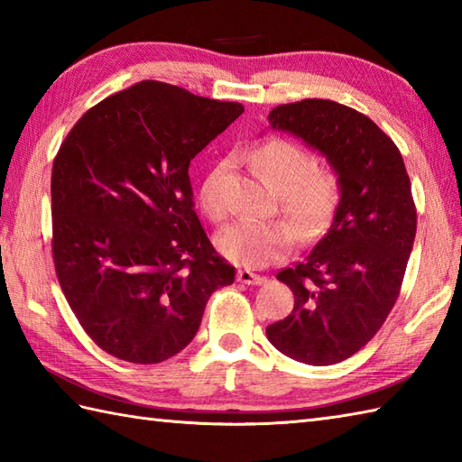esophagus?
<instances>
[{
    "instance_id": "esophagus-1",
    "label": "esophagus",
    "mask_w": 462,
    "mask_h": 462,
    "mask_svg": "<svg viewBox=\"0 0 462 462\" xmlns=\"http://www.w3.org/2000/svg\"><path fill=\"white\" fill-rule=\"evenodd\" d=\"M236 280L240 283H248V286H260V283L266 282V278L263 276H258V273H254L250 270H242V268L236 273Z\"/></svg>"
}]
</instances>
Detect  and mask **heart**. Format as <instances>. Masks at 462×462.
<instances>
[{"label": "heart", "mask_w": 462, "mask_h": 462, "mask_svg": "<svg viewBox=\"0 0 462 462\" xmlns=\"http://www.w3.org/2000/svg\"><path fill=\"white\" fill-rule=\"evenodd\" d=\"M250 162L270 189L278 192L280 210L294 226L282 220H240L224 228L216 244L226 258L244 268H262L282 260L293 248L296 236L313 240L326 228L339 200L336 172L318 166V159L288 139H270L250 152ZM228 164L218 162L204 176L199 192L202 212L212 222L228 218L230 204L224 194Z\"/></svg>", "instance_id": "b5f03b06"}]
</instances>
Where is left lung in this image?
Listing matches in <instances>:
<instances>
[{
  "label": "left lung",
  "instance_id": "1",
  "mask_svg": "<svg viewBox=\"0 0 462 462\" xmlns=\"http://www.w3.org/2000/svg\"><path fill=\"white\" fill-rule=\"evenodd\" d=\"M268 121L326 156L341 196L323 238L278 273L293 310L266 336L283 356L333 365L373 339L399 298L417 232L411 180L395 143L351 106L303 99Z\"/></svg>",
  "mask_w": 462,
  "mask_h": 462
}]
</instances>
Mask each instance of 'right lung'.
<instances>
[{"instance_id":"obj_1","label":"right lung","mask_w":462,"mask_h":462,"mask_svg":"<svg viewBox=\"0 0 462 462\" xmlns=\"http://www.w3.org/2000/svg\"><path fill=\"white\" fill-rule=\"evenodd\" d=\"M242 113L240 103L141 81L69 131L51 174L53 262L103 351L141 365L176 356L212 291L234 282L194 212L189 166Z\"/></svg>"}]
</instances>
